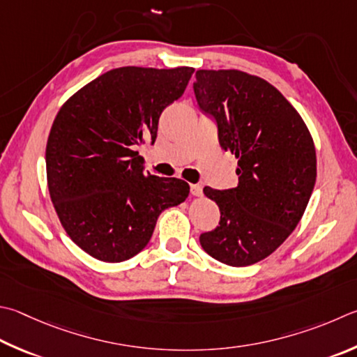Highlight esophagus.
I'll list each match as a JSON object with an SVG mask.
<instances>
[{"instance_id": "1", "label": "esophagus", "mask_w": 357, "mask_h": 357, "mask_svg": "<svg viewBox=\"0 0 357 357\" xmlns=\"http://www.w3.org/2000/svg\"><path fill=\"white\" fill-rule=\"evenodd\" d=\"M190 190H192L193 197H203V187H201L199 184H192Z\"/></svg>"}]
</instances>
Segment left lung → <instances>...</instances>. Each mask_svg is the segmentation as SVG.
I'll return each instance as SVG.
<instances>
[{"instance_id":"1","label":"left lung","mask_w":357,"mask_h":357,"mask_svg":"<svg viewBox=\"0 0 357 357\" xmlns=\"http://www.w3.org/2000/svg\"><path fill=\"white\" fill-rule=\"evenodd\" d=\"M193 92L217 123L218 142L237 158L234 189L204 187L220 225L199 236L207 255L231 267L270 256L300 222L317 178L314 140L276 87L238 70H198Z\"/></svg>"}]
</instances>
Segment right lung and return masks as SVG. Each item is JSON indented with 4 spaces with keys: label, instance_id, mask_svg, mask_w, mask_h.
Here are the masks:
<instances>
[{
    "label": "right lung",
    "instance_id": "1",
    "mask_svg": "<svg viewBox=\"0 0 357 357\" xmlns=\"http://www.w3.org/2000/svg\"><path fill=\"white\" fill-rule=\"evenodd\" d=\"M192 73L114 68L56 115L45 154L50 197L71 241L98 261L137 255L162 211L189 197L185 181L145 173L135 148L156 140L162 111L181 98Z\"/></svg>",
    "mask_w": 357,
    "mask_h": 357
}]
</instances>
